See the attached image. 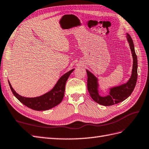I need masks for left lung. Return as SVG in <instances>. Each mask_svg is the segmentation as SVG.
Segmentation results:
<instances>
[{
  "instance_id": "left-lung-1",
  "label": "left lung",
  "mask_w": 149,
  "mask_h": 149,
  "mask_svg": "<svg viewBox=\"0 0 149 149\" xmlns=\"http://www.w3.org/2000/svg\"><path fill=\"white\" fill-rule=\"evenodd\" d=\"M126 38L129 44L133 58L132 74L128 81L121 85L109 88V93L107 96H102L99 93L100 84L98 79L91 72L86 70L88 75L87 86L91 98L96 102L105 106H112L126 100L134 91L137 79V58L135 52L133 40L130 35L126 33Z\"/></svg>"
}]
</instances>
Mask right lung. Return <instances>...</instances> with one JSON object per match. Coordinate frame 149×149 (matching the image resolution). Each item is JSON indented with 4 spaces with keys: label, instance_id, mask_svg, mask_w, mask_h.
<instances>
[{
    "label": "right lung",
    "instance_id": "1",
    "mask_svg": "<svg viewBox=\"0 0 149 149\" xmlns=\"http://www.w3.org/2000/svg\"><path fill=\"white\" fill-rule=\"evenodd\" d=\"M74 70H71L64 74L58 79L52 90L38 97H26L22 96L13 89L9 81L8 84L13 95L25 106L35 111H46L55 107L62 101L64 97L66 81Z\"/></svg>",
    "mask_w": 149,
    "mask_h": 149
}]
</instances>
